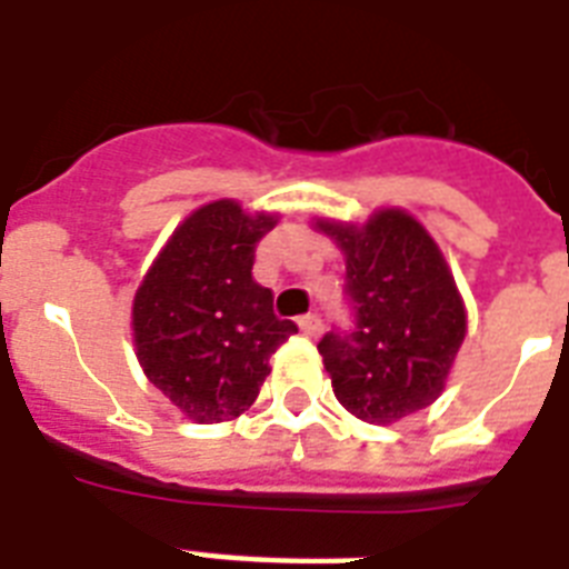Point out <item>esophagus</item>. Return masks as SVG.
I'll use <instances>...</instances> for the list:
<instances>
[{
	"mask_svg": "<svg viewBox=\"0 0 569 569\" xmlns=\"http://www.w3.org/2000/svg\"><path fill=\"white\" fill-rule=\"evenodd\" d=\"M298 328H301L303 337H319L321 333V316L319 312H307V316H301L298 319Z\"/></svg>",
	"mask_w": 569,
	"mask_h": 569,
	"instance_id": "obj_1",
	"label": "esophagus"
}]
</instances>
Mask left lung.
I'll list each match as a JSON object with an SVG mask.
<instances>
[{"label": "left lung", "mask_w": 569, "mask_h": 569, "mask_svg": "<svg viewBox=\"0 0 569 569\" xmlns=\"http://www.w3.org/2000/svg\"><path fill=\"white\" fill-rule=\"evenodd\" d=\"M346 253L351 325L319 342L339 405L372 425L425 410L442 392L467 333L455 277L407 212L383 209L366 227L319 223Z\"/></svg>", "instance_id": "1"}]
</instances>
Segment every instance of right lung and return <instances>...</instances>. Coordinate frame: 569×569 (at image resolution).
<instances>
[{
    "label": "right lung",
    "mask_w": 569,
    "mask_h": 569,
    "mask_svg": "<svg viewBox=\"0 0 569 569\" xmlns=\"http://www.w3.org/2000/svg\"><path fill=\"white\" fill-rule=\"evenodd\" d=\"M274 223L214 200L173 230L138 289V363L194 422L244 413L271 372L268 357L298 333L274 316L271 289L253 280L257 244Z\"/></svg>",
    "instance_id": "obj_1"
}]
</instances>
